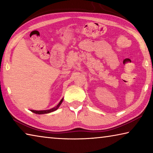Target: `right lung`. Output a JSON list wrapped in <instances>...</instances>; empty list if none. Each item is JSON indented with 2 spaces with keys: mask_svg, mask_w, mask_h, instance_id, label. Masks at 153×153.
<instances>
[{
  "mask_svg": "<svg viewBox=\"0 0 153 153\" xmlns=\"http://www.w3.org/2000/svg\"><path fill=\"white\" fill-rule=\"evenodd\" d=\"M63 99H61V101L59 102V103L58 104V105L56 106V107H54L53 108H51V109L49 110H45V111H35V110H31V111L33 113H34L36 114H45V113H51L53 112V111H55V110L57 109V108L59 107V106L61 105V104L63 102Z\"/></svg>",
  "mask_w": 153,
  "mask_h": 153,
  "instance_id": "obj_1",
  "label": "right lung"
}]
</instances>
